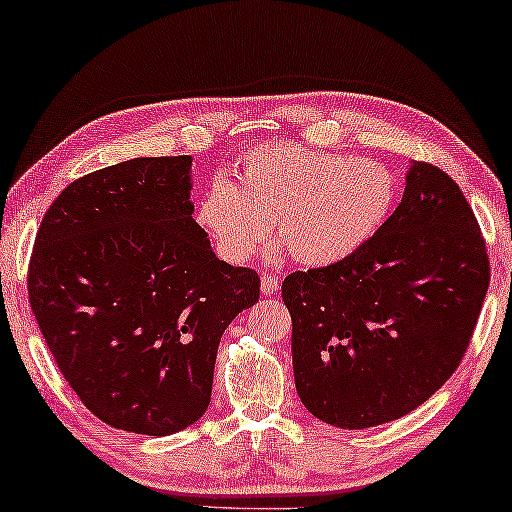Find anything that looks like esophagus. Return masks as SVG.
I'll return each instance as SVG.
<instances>
[{
    "label": "esophagus",
    "mask_w": 512,
    "mask_h": 512,
    "mask_svg": "<svg viewBox=\"0 0 512 512\" xmlns=\"http://www.w3.org/2000/svg\"><path fill=\"white\" fill-rule=\"evenodd\" d=\"M279 286H281L279 276H272V274L263 276V281H261V290H263V295H274V292L279 290Z\"/></svg>",
    "instance_id": "1"
}]
</instances>
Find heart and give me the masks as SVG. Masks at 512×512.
<instances>
[{"mask_svg": "<svg viewBox=\"0 0 512 512\" xmlns=\"http://www.w3.org/2000/svg\"><path fill=\"white\" fill-rule=\"evenodd\" d=\"M395 172L372 158L304 145L256 147L240 163L238 186L217 177L199 201V224L233 263L251 258L270 236L308 267L338 263L388 220L397 201Z\"/></svg>", "mask_w": 512, "mask_h": 512, "instance_id": "b5f03b06", "label": "heart"}]
</instances>
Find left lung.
<instances>
[{
  "label": "left lung",
  "mask_w": 512,
  "mask_h": 512,
  "mask_svg": "<svg viewBox=\"0 0 512 512\" xmlns=\"http://www.w3.org/2000/svg\"><path fill=\"white\" fill-rule=\"evenodd\" d=\"M488 286L472 206L447 172L413 163L363 247L283 281L301 404L340 429L408 415L456 372Z\"/></svg>",
  "instance_id": "left-lung-1"
}]
</instances>
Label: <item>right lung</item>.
Here are the masks:
<instances>
[{
	"label": "right lung",
	"instance_id": "1",
	"mask_svg": "<svg viewBox=\"0 0 512 512\" xmlns=\"http://www.w3.org/2000/svg\"><path fill=\"white\" fill-rule=\"evenodd\" d=\"M190 156L133 158L72 181L40 222L31 311L58 370L113 429L170 435L211 404L222 333L261 276L192 220Z\"/></svg>",
	"mask_w": 512,
	"mask_h": 512
}]
</instances>
